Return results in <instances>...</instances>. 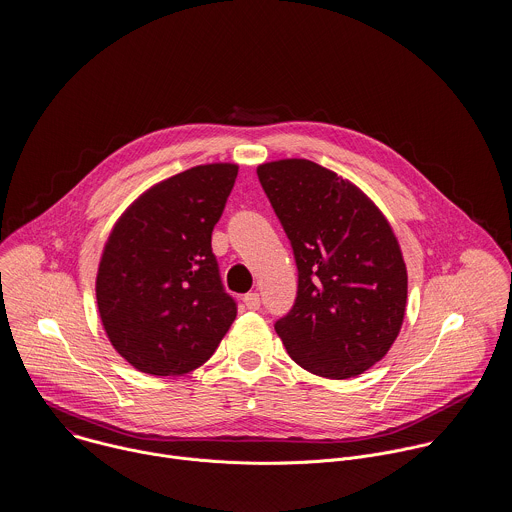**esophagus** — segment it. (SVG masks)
I'll return each mask as SVG.
<instances>
[{
  "label": "esophagus",
  "mask_w": 512,
  "mask_h": 512,
  "mask_svg": "<svg viewBox=\"0 0 512 512\" xmlns=\"http://www.w3.org/2000/svg\"><path fill=\"white\" fill-rule=\"evenodd\" d=\"M243 303H245V307H247L249 311H257V309L261 307V297H259V293H247V295L243 297Z\"/></svg>",
  "instance_id": "1"
}]
</instances>
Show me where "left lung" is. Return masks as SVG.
<instances>
[{"mask_svg":"<svg viewBox=\"0 0 512 512\" xmlns=\"http://www.w3.org/2000/svg\"><path fill=\"white\" fill-rule=\"evenodd\" d=\"M297 263L293 309L275 331L295 364L348 380L380 362L402 329L408 271L376 203L307 158L257 166Z\"/></svg>","mask_w":512,"mask_h":512,"instance_id":"left-lung-1","label":"left lung"}]
</instances>
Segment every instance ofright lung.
<instances>
[{
  "mask_svg": "<svg viewBox=\"0 0 512 512\" xmlns=\"http://www.w3.org/2000/svg\"><path fill=\"white\" fill-rule=\"evenodd\" d=\"M239 166L199 164L146 189L104 245L96 301L114 350L138 372L183 376L203 366L237 317L211 235Z\"/></svg>",
  "mask_w": 512,
  "mask_h": 512,
  "instance_id": "obj_1",
  "label": "right lung"
}]
</instances>
